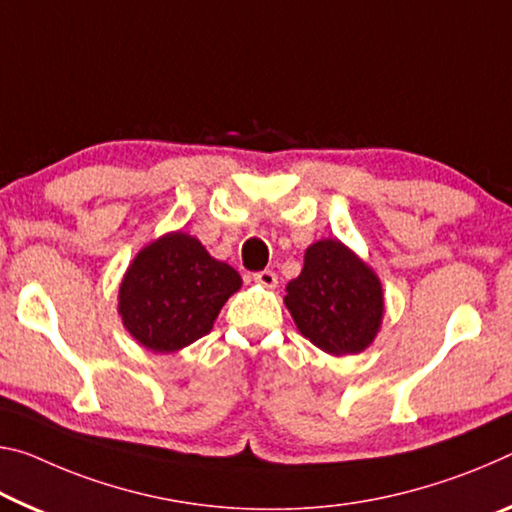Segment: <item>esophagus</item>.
<instances>
[{
	"label": "esophagus",
	"mask_w": 512,
	"mask_h": 512,
	"mask_svg": "<svg viewBox=\"0 0 512 512\" xmlns=\"http://www.w3.org/2000/svg\"><path fill=\"white\" fill-rule=\"evenodd\" d=\"M253 280L257 282V285L269 287V289H273L275 285H278V275H275V273H273V271H269V269L253 273Z\"/></svg>",
	"instance_id": "obj_1"
}]
</instances>
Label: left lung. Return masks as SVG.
I'll use <instances>...</instances> for the list:
<instances>
[{"instance_id": "1", "label": "left lung", "mask_w": 512, "mask_h": 512, "mask_svg": "<svg viewBox=\"0 0 512 512\" xmlns=\"http://www.w3.org/2000/svg\"><path fill=\"white\" fill-rule=\"evenodd\" d=\"M285 305L298 330L332 355L367 348L383 319V289L367 264L344 243L323 239L305 253V266L287 285Z\"/></svg>"}]
</instances>
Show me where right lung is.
Instances as JSON below:
<instances>
[{
	"label": "right lung",
	"instance_id": "right-lung-1",
	"mask_svg": "<svg viewBox=\"0 0 512 512\" xmlns=\"http://www.w3.org/2000/svg\"><path fill=\"white\" fill-rule=\"evenodd\" d=\"M239 287L230 264L209 257L198 239L173 232L136 255L120 285L118 312L136 342L173 353L205 337Z\"/></svg>",
	"mask_w": 512,
	"mask_h": 512
}]
</instances>
